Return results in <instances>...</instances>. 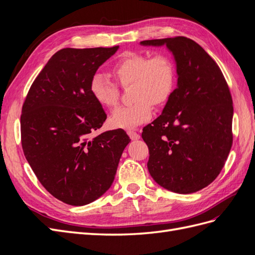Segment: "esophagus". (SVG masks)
I'll return each instance as SVG.
<instances>
[{"mask_svg": "<svg viewBox=\"0 0 255 255\" xmlns=\"http://www.w3.org/2000/svg\"><path fill=\"white\" fill-rule=\"evenodd\" d=\"M127 133H128V135L129 136L130 139H133V140L139 139V138H140V135L138 134V133L136 132V130H134V129H128Z\"/></svg>", "mask_w": 255, "mask_h": 255, "instance_id": "esophagus-1", "label": "esophagus"}]
</instances>
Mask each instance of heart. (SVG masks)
I'll return each mask as SVG.
<instances>
[{"label":"heart","mask_w":255,"mask_h":255,"mask_svg":"<svg viewBox=\"0 0 255 255\" xmlns=\"http://www.w3.org/2000/svg\"><path fill=\"white\" fill-rule=\"evenodd\" d=\"M112 75L123 88L130 87L132 104L118 107L110 123L116 128H129L141 125L152 116L153 105H164L171 97L176 70L172 58L165 53L149 56L143 53L126 52L112 67ZM90 92L105 109H113L119 102L118 86L104 75L96 74L90 82Z\"/></svg>","instance_id":"1"}]
</instances>
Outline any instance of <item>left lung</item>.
<instances>
[{
  "mask_svg": "<svg viewBox=\"0 0 255 255\" xmlns=\"http://www.w3.org/2000/svg\"><path fill=\"white\" fill-rule=\"evenodd\" d=\"M140 43L166 44L179 75L163 114L142 129L149 172L161 187L177 194L201 190L218 176L233 143L228 83L216 61L187 37Z\"/></svg>",
  "mask_w": 255,
  "mask_h": 255,
  "instance_id": "left-lung-1",
  "label": "left lung"
}]
</instances>
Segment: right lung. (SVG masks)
I'll return each mask as SVG.
<instances>
[{"label": "right lung", "mask_w": 255, "mask_h": 255, "mask_svg": "<svg viewBox=\"0 0 255 255\" xmlns=\"http://www.w3.org/2000/svg\"><path fill=\"white\" fill-rule=\"evenodd\" d=\"M119 49L57 51L30 86L21 114V143L42 186L69 205L95 201L114 182L129 137L122 128L90 134L106 114L90 92L98 68Z\"/></svg>", "instance_id": "right-lung-1"}]
</instances>
